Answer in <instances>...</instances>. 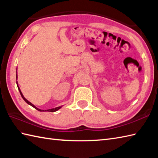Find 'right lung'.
I'll return each instance as SVG.
<instances>
[{"label": "right lung", "mask_w": 158, "mask_h": 158, "mask_svg": "<svg viewBox=\"0 0 158 158\" xmlns=\"http://www.w3.org/2000/svg\"><path fill=\"white\" fill-rule=\"evenodd\" d=\"M18 79V75H16V79ZM16 83H17V85H18V89H19V93H20V94H21V96H22V98L25 100V102H26V103H28V105H30L31 106H32V107H34L35 109H36V110H38L39 111H49V112H55V111H56V110H59L60 108H62V106H58V107H56V108H54V109H48V110H41V109H38V108H36V107L34 105H32V104L31 103V102H30L28 100H26L25 98H24V96H23V94H22V92H21V90H20V89H19V88L18 87V81H16Z\"/></svg>", "instance_id": "add662e5"}]
</instances>
